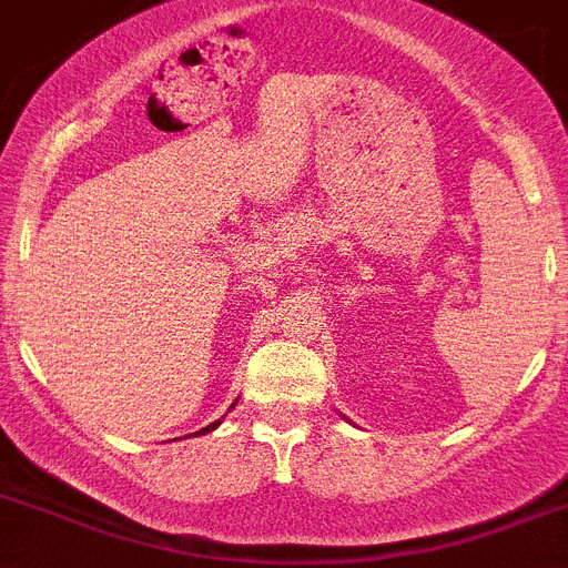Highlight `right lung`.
<instances>
[{
  "label": "right lung",
  "instance_id": "right-lung-1",
  "mask_svg": "<svg viewBox=\"0 0 568 568\" xmlns=\"http://www.w3.org/2000/svg\"><path fill=\"white\" fill-rule=\"evenodd\" d=\"M217 424H220V420H214V424H209V426H206V429H200V432H197V435H206V432H212V429H214V426H217Z\"/></svg>",
  "mask_w": 568,
  "mask_h": 568
}]
</instances>
